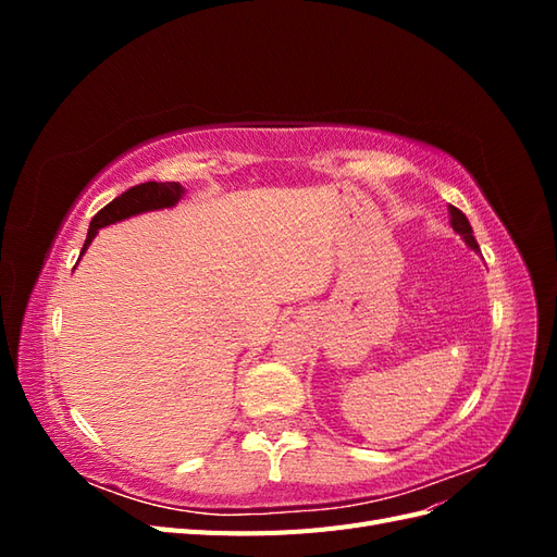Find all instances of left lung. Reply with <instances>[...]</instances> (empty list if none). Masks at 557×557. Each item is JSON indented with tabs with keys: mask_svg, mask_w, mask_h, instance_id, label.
Instances as JSON below:
<instances>
[{
	"mask_svg": "<svg viewBox=\"0 0 557 557\" xmlns=\"http://www.w3.org/2000/svg\"><path fill=\"white\" fill-rule=\"evenodd\" d=\"M448 211H450V225H453V230L460 234V237L465 239V244H467L471 250H479V244H476V239H474V232H471V225H469V221H467V215H465L460 209H455V207H450Z\"/></svg>",
	"mask_w": 557,
	"mask_h": 557,
	"instance_id": "left-lung-1",
	"label": "left lung"
}]
</instances>
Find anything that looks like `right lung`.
Instances as JSON below:
<instances>
[{"instance_id":"add662e5","label":"right lung","mask_w":557,"mask_h":557,"mask_svg":"<svg viewBox=\"0 0 557 557\" xmlns=\"http://www.w3.org/2000/svg\"><path fill=\"white\" fill-rule=\"evenodd\" d=\"M183 193H185L183 185L172 183V181L170 183L148 181V183H141V185H134V188H129L121 197H115L113 201H109V205L92 218L81 256L88 250L90 242L97 237V232L102 227L121 223V221H125V218L139 215V213H146V211L170 209V207L178 205V199L183 197Z\"/></svg>"}]
</instances>
